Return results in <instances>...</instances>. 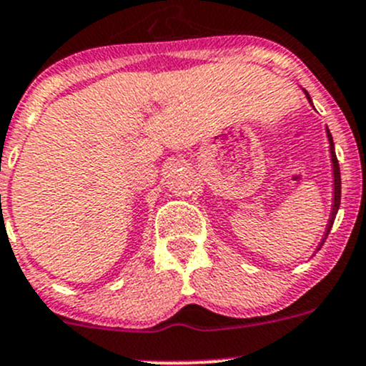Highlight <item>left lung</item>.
<instances>
[{
    "instance_id": "left-lung-1",
    "label": "left lung",
    "mask_w": 366,
    "mask_h": 366,
    "mask_svg": "<svg viewBox=\"0 0 366 366\" xmlns=\"http://www.w3.org/2000/svg\"><path fill=\"white\" fill-rule=\"evenodd\" d=\"M306 97H308V101L312 102V99H310L308 92H305ZM327 139H330V150H331V161H333V177H335V194H333V210H331V217H330V223H327V228H326V234H324L322 237V242H320L319 249L322 248L324 241H326L327 234H330L331 227H333L335 223V217H337V212H338V207H340V197H342V179H340V166H338V159H337V154H335V143H333V136H331L330 129H327Z\"/></svg>"
}]
</instances>
